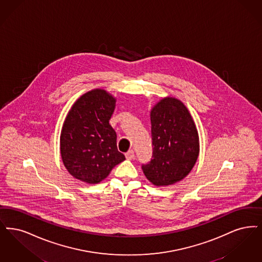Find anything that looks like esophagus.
Here are the masks:
<instances>
[{"label": "esophagus", "instance_id": "1", "mask_svg": "<svg viewBox=\"0 0 262 262\" xmlns=\"http://www.w3.org/2000/svg\"><path fill=\"white\" fill-rule=\"evenodd\" d=\"M134 157H135V154H134V151H133L132 149H131V150H129V151H127L125 154L126 160H133V159H134Z\"/></svg>", "mask_w": 262, "mask_h": 262}]
</instances>
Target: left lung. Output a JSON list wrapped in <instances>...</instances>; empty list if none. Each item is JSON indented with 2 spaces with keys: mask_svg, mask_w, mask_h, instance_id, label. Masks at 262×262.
Masks as SVG:
<instances>
[{
  "mask_svg": "<svg viewBox=\"0 0 262 262\" xmlns=\"http://www.w3.org/2000/svg\"><path fill=\"white\" fill-rule=\"evenodd\" d=\"M152 159L142 166L149 182L169 186L193 169L200 154L196 126L180 100L165 97L150 110Z\"/></svg>",
  "mask_w": 262,
  "mask_h": 262,
  "instance_id": "obj_1",
  "label": "left lung"
}]
</instances>
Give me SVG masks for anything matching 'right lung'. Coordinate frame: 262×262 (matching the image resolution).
Wrapping results in <instances>:
<instances>
[{"label":"right lung","instance_id":"right-lung-1","mask_svg":"<svg viewBox=\"0 0 262 262\" xmlns=\"http://www.w3.org/2000/svg\"><path fill=\"white\" fill-rule=\"evenodd\" d=\"M116 99L103 89L82 95L69 110L60 132V156L69 174L88 184L105 179L125 157L110 124Z\"/></svg>","mask_w":262,"mask_h":262}]
</instances>
